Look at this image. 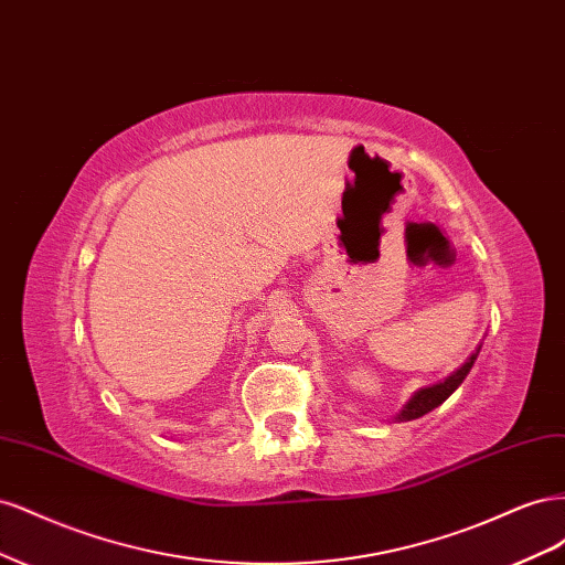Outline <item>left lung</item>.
Listing matches in <instances>:
<instances>
[{
  "label": "left lung",
  "instance_id": "1",
  "mask_svg": "<svg viewBox=\"0 0 565 565\" xmlns=\"http://www.w3.org/2000/svg\"><path fill=\"white\" fill-rule=\"evenodd\" d=\"M478 351H481V347L476 349V353H471L469 361L461 365L457 372H452L450 377L446 382L440 384H434V386H426V388H419L413 398L407 401V405L401 409V413L396 415L398 422H409V419H417L426 413H431L434 407H438L443 401H448L452 396V391L467 380V374L471 372L473 367V361L478 358Z\"/></svg>",
  "mask_w": 565,
  "mask_h": 565
}]
</instances>
